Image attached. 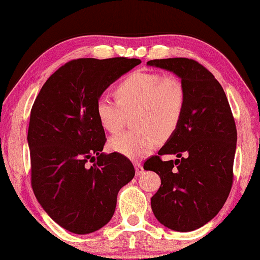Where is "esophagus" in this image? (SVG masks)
Wrapping results in <instances>:
<instances>
[{
    "mask_svg": "<svg viewBox=\"0 0 260 260\" xmlns=\"http://www.w3.org/2000/svg\"><path fill=\"white\" fill-rule=\"evenodd\" d=\"M134 166H135V170H136L137 175H141V174L143 173V166H142L140 162H135Z\"/></svg>",
    "mask_w": 260,
    "mask_h": 260,
    "instance_id": "1",
    "label": "esophagus"
}]
</instances>
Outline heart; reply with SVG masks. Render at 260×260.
Listing matches in <instances>:
<instances>
[{
  "mask_svg": "<svg viewBox=\"0 0 260 260\" xmlns=\"http://www.w3.org/2000/svg\"><path fill=\"white\" fill-rule=\"evenodd\" d=\"M117 101L102 97L95 103L101 125L111 134L124 127L126 116L135 113L136 129L111 138L110 148L131 158L148 155L156 141H167L183 118L187 91L174 74L136 72L126 76L115 88Z\"/></svg>",
  "mask_w": 260,
  "mask_h": 260,
  "instance_id": "1",
  "label": "heart"
}]
</instances>
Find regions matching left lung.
<instances>
[{
	"label": "left lung",
	"instance_id": "left-lung-1",
	"mask_svg": "<svg viewBox=\"0 0 260 260\" xmlns=\"http://www.w3.org/2000/svg\"><path fill=\"white\" fill-rule=\"evenodd\" d=\"M150 66L172 71L187 91L183 118L157 155L144 162L161 186L151 198L162 225L179 232L204 226L222 208L233 184L237 127L223 88L201 63L188 58L155 59ZM163 154H176L163 161Z\"/></svg>",
	"mask_w": 260,
	"mask_h": 260
}]
</instances>
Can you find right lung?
I'll use <instances>...</instances> for the list:
<instances>
[{
    "mask_svg": "<svg viewBox=\"0 0 260 260\" xmlns=\"http://www.w3.org/2000/svg\"><path fill=\"white\" fill-rule=\"evenodd\" d=\"M140 59L80 58L48 78L30 110V183L46 213L63 229L87 234L111 220L117 194L135 176L119 152L102 150L105 133L95 103Z\"/></svg>",
    "mask_w": 260,
    "mask_h": 260,
    "instance_id": "1",
    "label": "right lung"
}]
</instances>
